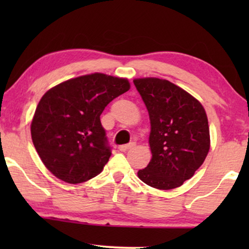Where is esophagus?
<instances>
[{
    "label": "esophagus",
    "mask_w": 249,
    "mask_h": 249,
    "mask_svg": "<svg viewBox=\"0 0 249 249\" xmlns=\"http://www.w3.org/2000/svg\"><path fill=\"white\" fill-rule=\"evenodd\" d=\"M135 146V144L134 142H130V144H125V145H121V146H119V151H121V152H127L128 149H130V148H132Z\"/></svg>",
    "instance_id": "34e87169"
}]
</instances>
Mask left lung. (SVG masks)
<instances>
[{
    "label": "left lung",
    "mask_w": 249,
    "mask_h": 249,
    "mask_svg": "<svg viewBox=\"0 0 249 249\" xmlns=\"http://www.w3.org/2000/svg\"><path fill=\"white\" fill-rule=\"evenodd\" d=\"M151 120V162L138 178L158 189L180 187L195 175L210 151L203 105L182 88L159 78L134 80Z\"/></svg>",
    "instance_id": "8db88e82"
}]
</instances>
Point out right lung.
I'll return each instance as SVG.
<instances>
[{"label": "right lung", "instance_id": "1", "mask_svg": "<svg viewBox=\"0 0 249 249\" xmlns=\"http://www.w3.org/2000/svg\"><path fill=\"white\" fill-rule=\"evenodd\" d=\"M129 88L124 78L91 73L63 81L43 95L30 131L40 160L56 178L80 183L100 175L111 156L100 117Z\"/></svg>", "mask_w": 249, "mask_h": 249}]
</instances>
